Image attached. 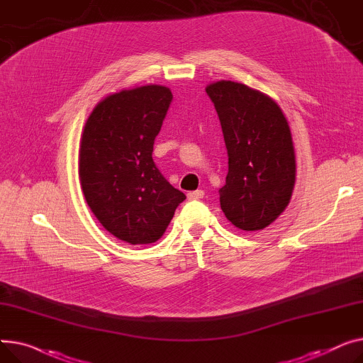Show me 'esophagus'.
Wrapping results in <instances>:
<instances>
[{
	"instance_id": "esophagus-1",
	"label": "esophagus",
	"mask_w": 363,
	"mask_h": 363,
	"mask_svg": "<svg viewBox=\"0 0 363 363\" xmlns=\"http://www.w3.org/2000/svg\"><path fill=\"white\" fill-rule=\"evenodd\" d=\"M203 195H205V191L199 189V190H195V191H189V194H187V199H190V201L202 199V198H203Z\"/></svg>"
}]
</instances>
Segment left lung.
Here are the masks:
<instances>
[{
	"label": "left lung",
	"instance_id": "left-lung-1",
	"mask_svg": "<svg viewBox=\"0 0 363 363\" xmlns=\"http://www.w3.org/2000/svg\"><path fill=\"white\" fill-rule=\"evenodd\" d=\"M218 114L228 157L220 189L227 220L240 230L269 225L289 205L296 162L280 106L246 84L221 80L206 88Z\"/></svg>",
	"mask_w": 363,
	"mask_h": 363
}]
</instances>
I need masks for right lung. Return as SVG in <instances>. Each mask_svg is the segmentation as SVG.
Wrapping results in <instances>:
<instances>
[{
	"label": "right lung",
	"mask_w": 363,
	"mask_h": 363,
	"mask_svg": "<svg viewBox=\"0 0 363 363\" xmlns=\"http://www.w3.org/2000/svg\"><path fill=\"white\" fill-rule=\"evenodd\" d=\"M172 101V91L158 84L121 91L102 99L84 124L83 195L104 228L130 245L157 242L186 199L152 160Z\"/></svg>",
	"instance_id": "add662e5"
}]
</instances>
